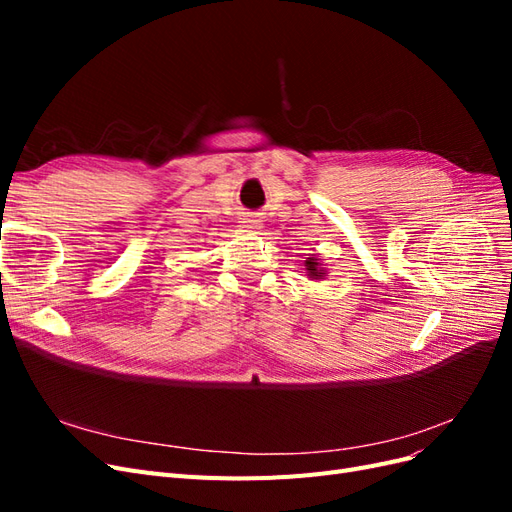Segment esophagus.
Here are the masks:
<instances>
[{"label":"esophagus","mask_w":512,"mask_h":512,"mask_svg":"<svg viewBox=\"0 0 512 512\" xmlns=\"http://www.w3.org/2000/svg\"><path fill=\"white\" fill-rule=\"evenodd\" d=\"M258 228H260V220L254 218V215H247V218L241 220V230H245V232H252Z\"/></svg>","instance_id":"1"}]
</instances>
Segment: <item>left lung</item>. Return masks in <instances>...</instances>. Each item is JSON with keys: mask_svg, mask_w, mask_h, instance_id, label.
Masks as SVG:
<instances>
[{"mask_svg": "<svg viewBox=\"0 0 512 512\" xmlns=\"http://www.w3.org/2000/svg\"><path fill=\"white\" fill-rule=\"evenodd\" d=\"M303 265H305V273H307L309 280L320 282V280H324V277H327V267L322 265V258H318L316 254H309V258L303 262Z\"/></svg>", "mask_w": 512, "mask_h": 512, "instance_id": "1", "label": "left lung"}]
</instances>
